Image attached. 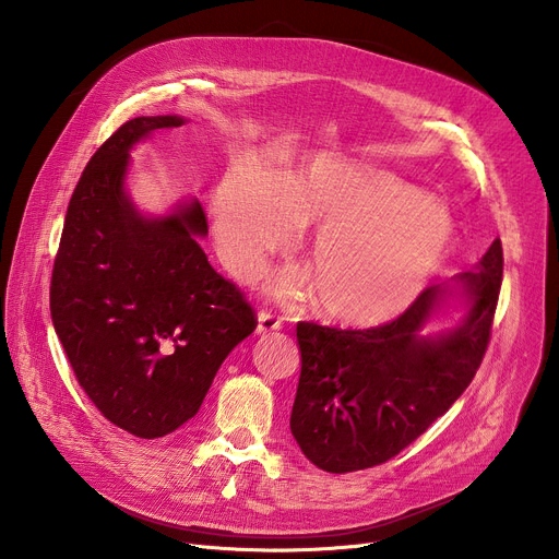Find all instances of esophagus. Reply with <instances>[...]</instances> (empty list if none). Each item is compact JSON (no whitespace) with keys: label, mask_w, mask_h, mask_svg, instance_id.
I'll return each mask as SVG.
<instances>
[{"label":"esophagus","mask_w":559,"mask_h":559,"mask_svg":"<svg viewBox=\"0 0 559 559\" xmlns=\"http://www.w3.org/2000/svg\"><path fill=\"white\" fill-rule=\"evenodd\" d=\"M283 326V317L270 312V310H260L258 312V333H270Z\"/></svg>","instance_id":"obj_1"}]
</instances>
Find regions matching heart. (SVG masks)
I'll use <instances>...</instances> for the list:
<instances>
[{
    "instance_id": "b5f03b06",
    "label": "heart",
    "mask_w": 559,
    "mask_h": 559,
    "mask_svg": "<svg viewBox=\"0 0 559 559\" xmlns=\"http://www.w3.org/2000/svg\"><path fill=\"white\" fill-rule=\"evenodd\" d=\"M211 213L219 251L245 281L295 245L301 222L319 219L310 242L319 304L350 326L383 324L413 306L455 242L442 201L335 156L276 176L253 160L233 163L215 186ZM278 287L297 295L310 278L287 274Z\"/></svg>"
}]
</instances>
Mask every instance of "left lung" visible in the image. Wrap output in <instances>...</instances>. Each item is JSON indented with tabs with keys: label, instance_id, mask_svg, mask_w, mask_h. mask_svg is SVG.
Returning <instances> with one entry per match:
<instances>
[{
	"label": "left lung",
	"instance_id": "obj_1",
	"mask_svg": "<svg viewBox=\"0 0 559 559\" xmlns=\"http://www.w3.org/2000/svg\"><path fill=\"white\" fill-rule=\"evenodd\" d=\"M503 281V245L493 240L476 270L453 283L466 317L449 333L421 335L451 295L430 285L396 319L373 329L299 321L301 378L289 428L304 455L331 474L383 464L421 437L472 383L491 337Z\"/></svg>",
	"mask_w": 559,
	"mask_h": 559
}]
</instances>
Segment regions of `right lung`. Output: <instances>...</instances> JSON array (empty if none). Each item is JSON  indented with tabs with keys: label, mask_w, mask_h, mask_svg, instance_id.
Masks as SVG:
<instances>
[{
	"label": "right lung",
	"mask_w": 559,
	"mask_h": 559,
	"mask_svg": "<svg viewBox=\"0 0 559 559\" xmlns=\"http://www.w3.org/2000/svg\"><path fill=\"white\" fill-rule=\"evenodd\" d=\"M181 124L135 117L99 146L72 192L49 287L79 385L142 439L192 419L224 358L258 326L245 292L197 245L209 233L199 201L146 219L124 194L131 146Z\"/></svg>",
	"instance_id": "add662e5"
}]
</instances>
